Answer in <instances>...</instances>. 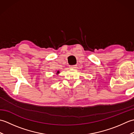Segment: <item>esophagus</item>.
<instances>
[{"mask_svg":"<svg viewBox=\"0 0 134 134\" xmlns=\"http://www.w3.org/2000/svg\"><path fill=\"white\" fill-rule=\"evenodd\" d=\"M76 67V65H70V69H75Z\"/></svg>","mask_w":134,"mask_h":134,"instance_id":"esophagus-1","label":"esophagus"}]
</instances>
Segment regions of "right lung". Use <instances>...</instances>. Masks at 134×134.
Here are the masks:
<instances>
[{
	"instance_id": "1",
	"label": "right lung",
	"mask_w": 134,
	"mask_h": 134,
	"mask_svg": "<svg viewBox=\"0 0 134 134\" xmlns=\"http://www.w3.org/2000/svg\"><path fill=\"white\" fill-rule=\"evenodd\" d=\"M59 71H58V72H57V74H59Z\"/></svg>"
}]
</instances>
